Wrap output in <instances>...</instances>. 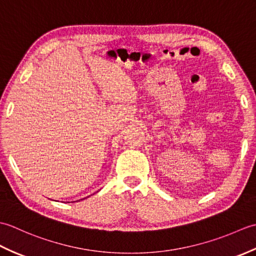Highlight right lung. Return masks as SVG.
<instances>
[{
	"label": "right lung",
	"instance_id": "right-lung-1",
	"mask_svg": "<svg viewBox=\"0 0 256 256\" xmlns=\"http://www.w3.org/2000/svg\"><path fill=\"white\" fill-rule=\"evenodd\" d=\"M81 200H82V199H81Z\"/></svg>",
	"mask_w": 256,
	"mask_h": 256
}]
</instances>
